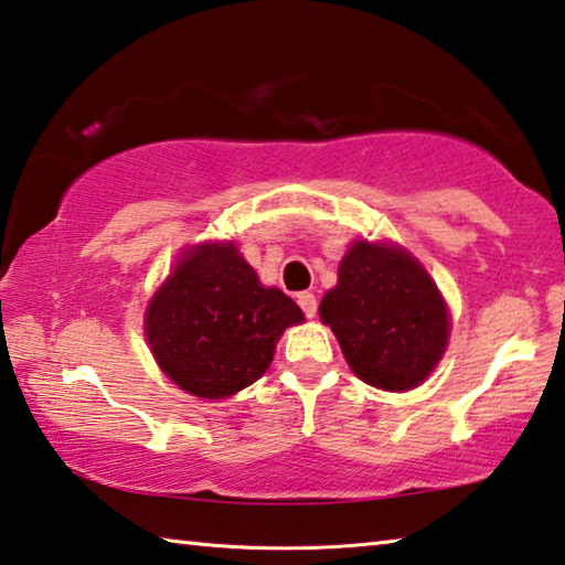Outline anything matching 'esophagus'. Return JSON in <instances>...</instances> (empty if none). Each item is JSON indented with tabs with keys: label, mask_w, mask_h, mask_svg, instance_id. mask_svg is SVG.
Instances as JSON below:
<instances>
[{
	"label": "esophagus",
	"mask_w": 565,
	"mask_h": 565,
	"mask_svg": "<svg viewBox=\"0 0 565 565\" xmlns=\"http://www.w3.org/2000/svg\"><path fill=\"white\" fill-rule=\"evenodd\" d=\"M296 301H299L301 311L306 313V317H309V319L317 317V296H313L311 291H301L299 296H296Z\"/></svg>",
	"instance_id": "obj_1"
}]
</instances>
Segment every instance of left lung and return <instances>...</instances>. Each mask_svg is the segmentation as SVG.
I'll return each mask as SVG.
<instances>
[{"mask_svg":"<svg viewBox=\"0 0 565 565\" xmlns=\"http://www.w3.org/2000/svg\"><path fill=\"white\" fill-rule=\"evenodd\" d=\"M319 313L353 374L384 391L416 388L448 343L444 296L401 246L353 242Z\"/></svg>","mask_w":565,"mask_h":565,"instance_id":"left-lung-1","label":"left lung"}]
</instances>
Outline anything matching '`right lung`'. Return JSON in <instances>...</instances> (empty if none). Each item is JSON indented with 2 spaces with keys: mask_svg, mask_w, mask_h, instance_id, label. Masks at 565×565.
I'll return each mask as SVG.
<instances>
[{
  "mask_svg": "<svg viewBox=\"0 0 565 565\" xmlns=\"http://www.w3.org/2000/svg\"><path fill=\"white\" fill-rule=\"evenodd\" d=\"M303 313L266 289L234 242L199 244L151 296L145 333L159 369L199 398H226L264 376L276 341Z\"/></svg>",
  "mask_w": 565,
  "mask_h": 565,
  "instance_id": "obj_1",
  "label": "right lung"
}]
</instances>
